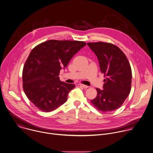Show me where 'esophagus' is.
I'll return each mask as SVG.
<instances>
[{
    "label": "esophagus",
    "instance_id": "1",
    "mask_svg": "<svg viewBox=\"0 0 153 153\" xmlns=\"http://www.w3.org/2000/svg\"><path fill=\"white\" fill-rule=\"evenodd\" d=\"M79 85H80V86H81V87H83V88H87L88 87V86L85 85H82V84H80Z\"/></svg>",
    "mask_w": 153,
    "mask_h": 153
}]
</instances>
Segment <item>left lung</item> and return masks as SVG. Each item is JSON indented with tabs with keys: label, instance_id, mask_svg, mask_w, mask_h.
Instances as JSON below:
<instances>
[{
	"label": "left lung",
	"instance_id": "left-lung-1",
	"mask_svg": "<svg viewBox=\"0 0 153 153\" xmlns=\"http://www.w3.org/2000/svg\"><path fill=\"white\" fill-rule=\"evenodd\" d=\"M97 57L105 79L103 90L96 88L97 96L91 102L99 110L109 112L119 108L131 91L132 72L129 62L116 45L105 42L88 43Z\"/></svg>",
	"mask_w": 153,
	"mask_h": 153
}]
</instances>
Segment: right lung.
Returning <instances> with one entry per match:
<instances>
[{"label":"right lung","mask_w":153,"mask_h":153,"mask_svg":"<svg viewBox=\"0 0 153 153\" xmlns=\"http://www.w3.org/2000/svg\"><path fill=\"white\" fill-rule=\"evenodd\" d=\"M86 45L82 41L50 40L36 46L23 69V90L39 109L50 112L67 101L75 85L60 80V71Z\"/></svg>","instance_id":"add662e5"}]
</instances>
